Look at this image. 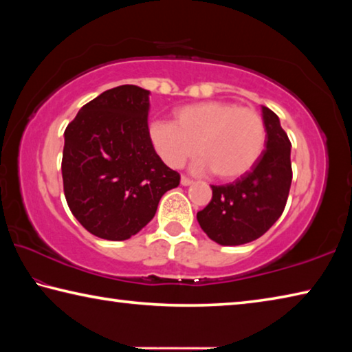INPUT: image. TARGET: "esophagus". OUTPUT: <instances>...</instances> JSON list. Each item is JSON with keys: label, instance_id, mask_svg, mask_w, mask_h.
Returning <instances> with one entry per match:
<instances>
[{"label": "esophagus", "instance_id": "34e87169", "mask_svg": "<svg viewBox=\"0 0 352 352\" xmlns=\"http://www.w3.org/2000/svg\"><path fill=\"white\" fill-rule=\"evenodd\" d=\"M182 184L183 186H189V184H192V180H190L189 177H186V175H182Z\"/></svg>", "mask_w": 352, "mask_h": 352}]
</instances>
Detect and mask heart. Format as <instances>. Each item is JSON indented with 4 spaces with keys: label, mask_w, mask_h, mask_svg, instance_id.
<instances>
[{
    "label": "heart",
    "mask_w": 352,
    "mask_h": 352,
    "mask_svg": "<svg viewBox=\"0 0 352 352\" xmlns=\"http://www.w3.org/2000/svg\"><path fill=\"white\" fill-rule=\"evenodd\" d=\"M147 136L153 151L170 168H180L197 148L201 158L195 168H211L222 180H236L261 158L267 132L264 119L252 107L204 100L178 107L174 122L152 121Z\"/></svg>",
    "instance_id": "b5f03b06"
}]
</instances>
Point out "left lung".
I'll return each mask as SVG.
<instances>
[{
  "mask_svg": "<svg viewBox=\"0 0 352 352\" xmlns=\"http://www.w3.org/2000/svg\"><path fill=\"white\" fill-rule=\"evenodd\" d=\"M265 151L252 170L230 184L214 186L212 199L197 212L211 241L220 245H242L256 241L281 217L292 184L290 141L279 118L262 107Z\"/></svg>",
  "mask_w": 352,
  "mask_h": 352,
  "instance_id": "8db88e82",
  "label": "left lung"
}]
</instances>
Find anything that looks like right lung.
<instances>
[{
	"label": "right lung",
	"instance_id": "1",
	"mask_svg": "<svg viewBox=\"0 0 352 352\" xmlns=\"http://www.w3.org/2000/svg\"><path fill=\"white\" fill-rule=\"evenodd\" d=\"M148 93L107 90L65 130L62 177L73 216L91 234L126 241L153 219L160 199L180 184L148 141Z\"/></svg>",
	"mask_w": 352,
	"mask_h": 352
}]
</instances>
